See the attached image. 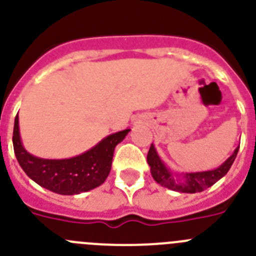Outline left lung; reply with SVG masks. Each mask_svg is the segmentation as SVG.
I'll list each match as a JSON object with an SVG mask.
<instances>
[{"label": "left lung", "instance_id": "left-lung-1", "mask_svg": "<svg viewBox=\"0 0 256 256\" xmlns=\"http://www.w3.org/2000/svg\"><path fill=\"white\" fill-rule=\"evenodd\" d=\"M238 152H239V147L234 150L232 154L220 167L212 170V171L176 174H172L167 168L166 164L162 162V160L158 156L154 146L150 144V148L147 154V162L150 167L152 177L160 186L167 187V188L172 190V191L181 192V194H196V192H201L204 190L208 188L214 184H216L218 180L222 178L228 172L230 167L232 166Z\"/></svg>", "mask_w": 256, "mask_h": 256}]
</instances>
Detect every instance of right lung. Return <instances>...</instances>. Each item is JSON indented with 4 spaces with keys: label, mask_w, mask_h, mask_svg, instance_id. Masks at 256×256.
Returning <instances> with one entry per match:
<instances>
[{
    "label": "right lung",
    "mask_w": 256,
    "mask_h": 256,
    "mask_svg": "<svg viewBox=\"0 0 256 256\" xmlns=\"http://www.w3.org/2000/svg\"><path fill=\"white\" fill-rule=\"evenodd\" d=\"M130 130L108 136L82 154L68 160H44L24 148L18 130V116L14 118V150L21 168L41 187L59 194H78L100 186L112 168L114 148Z\"/></svg>",
    "instance_id": "obj_1"
}]
</instances>
